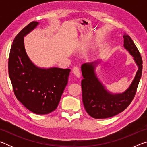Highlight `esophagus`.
<instances>
[{
	"label": "esophagus",
	"instance_id": "obj_1",
	"mask_svg": "<svg viewBox=\"0 0 147 147\" xmlns=\"http://www.w3.org/2000/svg\"><path fill=\"white\" fill-rule=\"evenodd\" d=\"M73 74L75 75L77 78H80L81 76V74H80V70H79V68L78 67H74L73 69Z\"/></svg>",
	"mask_w": 147,
	"mask_h": 147
}]
</instances>
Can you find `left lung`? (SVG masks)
Instances as JSON below:
<instances>
[{"instance_id":"1","label":"left lung","mask_w":147,"mask_h":147,"mask_svg":"<svg viewBox=\"0 0 147 147\" xmlns=\"http://www.w3.org/2000/svg\"><path fill=\"white\" fill-rule=\"evenodd\" d=\"M123 38L124 48L133 57L138 69L130 86L123 93H111L98 78L96 69L100 59L81 66L84 78L81 84L83 104L87 113L94 119L109 118L117 115L127 108L136 94L142 74V58L130 37L124 33Z\"/></svg>"}]
</instances>
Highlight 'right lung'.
Wrapping results in <instances>:
<instances>
[{"mask_svg": "<svg viewBox=\"0 0 147 147\" xmlns=\"http://www.w3.org/2000/svg\"><path fill=\"white\" fill-rule=\"evenodd\" d=\"M28 24L17 35L9 53L8 72L18 100L32 112L44 115L55 110L68 83L71 69L36 66L27 54L24 37L39 25Z\"/></svg>", "mask_w": 147, "mask_h": 147, "instance_id": "1", "label": "right lung"}]
</instances>
